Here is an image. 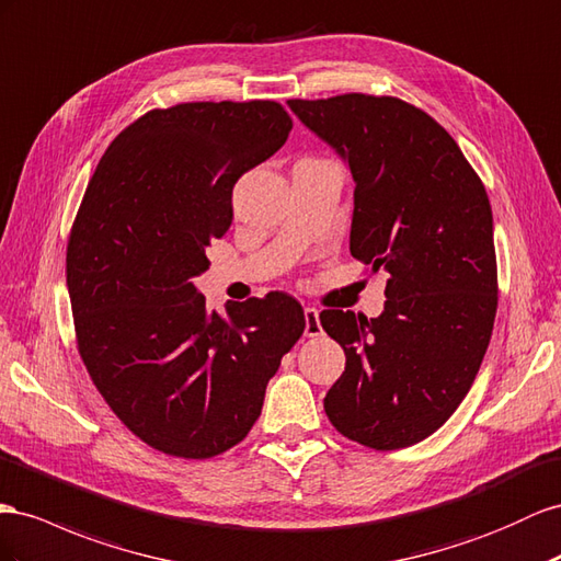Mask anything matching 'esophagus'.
<instances>
[{
  "instance_id": "esophagus-1",
  "label": "esophagus",
  "mask_w": 561,
  "mask_h": 561,
  "mask_svg": "<svg viewBox=\"0 0 561 561\" xmlns=\"http://www.w3.org/2000/svg\"><path fill=\"white\" fill-rule=\"evenodd\" d=\"M321 332H323V328H321V318H318V309L307 307L305 309V335L307 337H318Z\"/></svg>"
}]
</instances>
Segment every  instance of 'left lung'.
<instances>
[{
    "label": "left lung",
    "mask_w": 561,
    "mask_h": 561,
    "mask_svg": "<svg viewBox=\"0 0 561 561\" xmlns=\"http://www.w3.org/2000/svg\"><path fill=\"white\" fill-rule=\"evenodd\" d=\"M287 105L350 162V250L389 274L377 318L321 311L346 354L325 415L368 448L413 446L456 413L491 342L497 266L486 188L456 139L397 96Z\"/></svg>",
    "instance_id": "obj_1"
}]
</instances>
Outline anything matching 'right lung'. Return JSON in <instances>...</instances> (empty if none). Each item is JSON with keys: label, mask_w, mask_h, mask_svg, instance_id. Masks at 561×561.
Segmentation results:
<instances>
[{"label": "right lung", "mask_w": 561, "mask_h": 561, "mask_svg": "<svg viewBox=\"0 0 561 561\" xmlns=\"http://www.w3.org/2000/svg\"><path fill=\"white\" fill-rule=\"evenodd\" d=\"M276 101L156 108L115 136L72 221L66 278L78 352L144 444L205 460L243 442L305 332L285 293L205 307L193 278L233 221L236 181L285 144Z\"/></svg>", "instance_id": "obj_1"}]
</instances>
